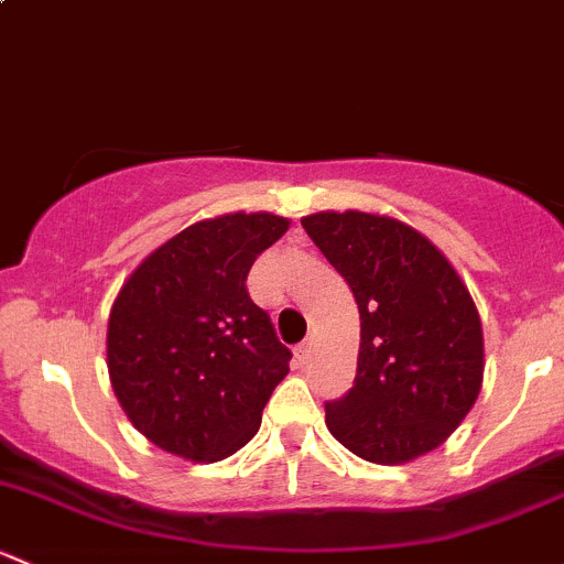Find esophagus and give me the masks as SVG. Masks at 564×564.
<instances>
[{
	"instance_id": "obj_1",
	"label": "esophagus",
	"mask_w": 564,
	"mask_h": 564,
	"mask_svg": "<svg viewBox=\"0 0 564 564\" xmlns=\"http://www.w3.org/2000/svg\"><path fill=\"white\" fill-rule=\"evenodd\" d=\"M311 351H314V344H311V340H303V344H300L297 349H294V355H297L300 362H305L311 357Z\"/></svg>"
}]
</instances>
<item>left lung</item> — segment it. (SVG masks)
I'll return each instance as SVG.
<instances>
[{
  "instance_id": "8db88e82",
  "label": "left lung",
  "mask_w": 564,
  "mask_h": 564,
  "mask_svg": "<svg viewBox=\"0 0 564 564\" xmlns=\"http://www.w3.org/2000/svg\"><path fill=\"white\" fill-rule=\"evenodd\" d=\"M303 229L360 311L355 384L324 403L327 429L373 464L440 447L477 401L482 327L451 261L420 231L371 213H316Z\"/></svg>"
}]
</instances>
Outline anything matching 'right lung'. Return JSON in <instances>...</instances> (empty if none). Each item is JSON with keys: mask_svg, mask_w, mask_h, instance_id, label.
I'll return each mask as SVG.
<instances>
[{"mask_svg": "<svg viewBox=\"0 0 564 564\" xmlns=\"http://www.w3.org/2000/svg\"><path fill=\"white\" fill-rule=\"evenodd\" d=\"M286 229L270 213L202 220L124 281L108 316V373L152 445L207 464L256 436L292 351L246 281L256 256Z\"/></svg>", "mask_w": 564, "mask_h": 564, "instance_id": "obj_1", "label": "right lung"}]
</instances>
